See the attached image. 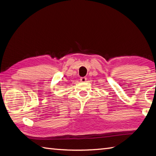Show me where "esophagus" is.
<instances>
[{"instance_id":"obj_1","label":"esophagus","mask_w":156,"mask_h":156,"mask_svg":"<svg viewBox=\"0 0 156 156\" xmlns=\"http://www.w3.org/2000/svg\"><path fill=\"white\" fill-rule=\"evenodd\" d=\"M86 81H87V78H86V77H82V78H80V82H85Z\"/></svg>"}]
</instances>
